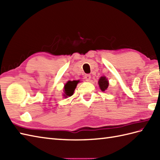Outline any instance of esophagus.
<instances>
[{
  "label": "esophagus",
  "instance_id": "obj_1",
  "mask_svg": "<svg viewBox=\"0 0 160 160\" xmlns=\"http://www.w3.org/2000/svg\"><path fill=\"white\" fill-rule=\"evenodd\" d=\"M84 79H85L86 81H89L91 79V75L86 74L85 76H84Z\"/></svg>",
  "mask_w": 160,
  "mask_h": 160
}]
</instances>
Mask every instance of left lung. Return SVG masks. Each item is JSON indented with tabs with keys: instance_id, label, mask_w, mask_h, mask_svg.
<instances>
[{
	"instance_id": "left-lung-1",
	"label": "left lung",
	"mask_w": 160,
	"mask_h": 160,
	"mask_svg": "<svg viewBox=\"0 0 160 160\" xmlns=\"http://www.w3.org/2000/svg\"><path fill=\"white\" fill-rule=\"evenodd\" d=\"M98 84H99V86L100 89L104 91L105 90H107V89L108 87V80L106 78V77H101L99 80V82H98Z\"/></svg>"
}]
</instances>
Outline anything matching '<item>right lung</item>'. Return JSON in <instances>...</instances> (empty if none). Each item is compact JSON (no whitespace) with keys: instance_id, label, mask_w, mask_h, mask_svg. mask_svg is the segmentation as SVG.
Returning <instances> with one entry per match:
<instances>
[{"instance_id":"add662e5","label":"right lung","mask_w":160,"mask_h":160,"mask_svg":"<svg viewBox=\"0 0 160 160\" xmlns=\"http://www.w3.org/2000/svg\"><path fill=\"white\" fill-rule=\"evenodd\" d=\"M78 83V81H77V80L68 81L67 83L65 84V85H64V96L67 98L68 96H72Z\"/></svg>"}]
</instances>
